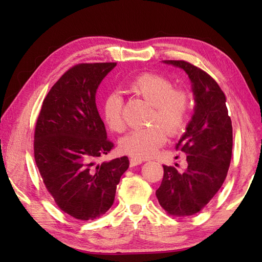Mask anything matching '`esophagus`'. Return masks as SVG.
Returning <instances> with one entry per match:
<instances>
[{"label": "esophagus", "mask_w": 262, "mask_h": 262, "mask_svg": "<svg viewBox=\"0 0 262 262\" xmlns=\"http://www.w3.org/2000/svg\"><path fill=\"white\" fill-rule=\"evenodd\" d=\"M129 162H130L132 166H136V165H140V164H142L141 159H136V158H133V157L129 159Z\"/></svg>", "instance_id": "obj_1"}]
</instances>
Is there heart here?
Listing matches in <instances>:
<instances>
[{
    "label": "heart",
    "mask_w": 262,
    "mask_h": 262,
    "mask_svg": "<svg viewBox=\"0 0 262 262\" xmlns=\"http://www.w3.org/2000/svg\"><path fill=\"white\" fill-rule=\"evenodd\" d=\"M127 91L152 105L149 123L154 125L132 130L120 140L119 147L133 158H151L166 142L167 133L174 136L185 129L189 117L190 95L185 89L174 88L170 78L151 73L137 75L128 83ZM101 112L111 130H125L120 95L111 94L106 97Z\"/></svg>",
    "instance_id": "obj_1"
}]
</instances>
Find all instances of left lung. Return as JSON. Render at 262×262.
I'll use <instances>...</instances> for the list:
<instances>
[{"label":"left lung","instance_id":"1","mask_svg":"<svg viewBox=\"0 0 262 262\" xmlns=\"http://www.w3.org/2000/svg\"><path fill=\"white\" fill-rule=\"evenodd\" d=\"M184 69L192 82L195 107L177 150L186 154L183 171L163 165L156 190L159 205L168 215L190 216L201 211L223 185L232 156V123L224 92L205 70L184 60H165Z\"/></svg>","mask_w":262,"mask_h":262}]
</instances>
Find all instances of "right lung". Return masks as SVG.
Segmentation results:
<instances>
[{
  "instance_id": "add662e5",
  "label": "right lung",
  "mask_w": 262,
  "mask_h": 262,
  "mask_svg": "<svg viewBox=\"0 0 262 262\" xmlns=\"http://www.w3.org/2000/svg\"><path fill=\"white\" fill-rule=\"evenodd\" d=\"M115 62L78 63L42 101L34 128V161L56 206L74 219H98L113 205L129 166L126 156L98 163L114 144L96 106V92Z\"/></svg>"
}]
</instances>
